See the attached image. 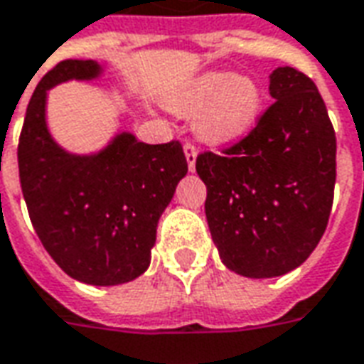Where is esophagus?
<instances>
[{
    "instance_id": "34e87169",
    "label": "esophagus",
    "mask_w": 364,
    "mask_h": 364,
    "mask_svg": "<svg viewBox=\"0 0 364 364\" xmlns=\"http://www.w3.org/2000/svg\"><path fill=\"white\" fill-rule=\"evenodd\" d=\"M183 149H185V157H187L189 171H195V161H197V146H195V144H191V141H187V144L183 146Z\"/></svg>"
}]
</instances>
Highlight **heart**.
I'll return each instance as SVG.
<instances>
[{
  "mask_svg": "<svg viewBox=\"0 0 364 364\" xmlns=\"http://www.w3.org/2000/svg\"><path fill=\"white\" fill-rule=\"evenodd\" d=\"M169 108L183 116H197V132L213 144L244 136L258 118L262 94L248 76L207 73L169 96Z\"/></svg>",
  "mask_w": 364,
  "mask_h": 364,
  "instance_id": "obj_1",
  "label": "heart"
}]
</instances>
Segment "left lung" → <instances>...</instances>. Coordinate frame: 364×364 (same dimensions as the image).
<instances>
[{"instance_id": "8db88e82", "label": "left lung", "mask_w": 364, "mask_h": 364, "mask_svg": "<svg viewBox=\"0 0 364 364\" xmlns=\"http://www.w3.org/2000/svg\"><path fill=\"white\" fill-rule=\"evenodd\" d=\"M270 96L242 139L195 164L218 254L246 278L282 276L309 258L327 228L337 175L335 129L314 80L279 67Z\"/></svg>"}]
</instances>
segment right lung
<instances>
[{
    "label": "right lung",
    "mask_w": 364,
    "mask_h": 364,
    "mask_svg": "<svg viewBox=\"0 0 364 364\" xmlns=\"http://www.w3.org/2000/svg\"><path fill=\"white\" fill-rule=\"evenodd\" d=\"M96 60L67 58L35 88L23 122L17 164L33 228L70 278L118 286L149 266L157 220L187 175L181 144L149 146L120 134L96 156H73L50 138L47 90L100 75Z\"/></svg>",
    "instance_id": "right-lung-1"
}]
</instances>
